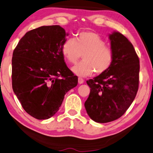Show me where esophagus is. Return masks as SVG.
Returning <instances> with one entry per match:
<instances>
[{"instance_id":"34e87169","label":"esophagus","mask_w":153,"mask_h":153,"mask_svg":"<svg viewBox=\"0 0 153 153\" xmlns=\"http://www.w3.org/2000/svg\"><path fill=\"white\" fill-rule=\"evenodd\" d=\"M84 82V79L81 78H78V83L79 84H82Z\"/></svg>"}]
</instances>
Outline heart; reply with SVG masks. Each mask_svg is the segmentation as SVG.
Instances as JSON below:
<instances>
[{
	"instance_id": "obj_1",
	"label": "heart",
	"mask_w": 153,
	"mask_h": 153,
	"mask_svg": "<svg viewBox=\"0 0 153 153\" xmlns=\"http://www.w3.org/2000/svg\"><path fill=\"white\" fill-rule=\"evenodd\" d=\"M61 52L67 61L75 63L83 54V61L72 68V72L80 77L101 74L107 71L113 61V52L99 34L93 32L78 34L75 41L67 39L61 46Z\"/></svg>"
}]
</instances>
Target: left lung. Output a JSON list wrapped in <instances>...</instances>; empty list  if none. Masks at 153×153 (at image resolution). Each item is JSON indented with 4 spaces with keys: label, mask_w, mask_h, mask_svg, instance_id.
Listing matches in <instances>:
<instances>
[{
    "label": "left lung",
    "mask_w": 153,
    "mask_h": 153,
    "mask_svg": "<svg viewBox=\"0 0 153 153\" xmlns=\"http://www.w3.org/2000/svg\"><path fill=\"white\" fill-rule=\"evenodd\" d=\"M113 61L107 71L87 80L90 88L85 102L87 113L97 123H107L124 114L138 90L140 61L134 47L122 34H109Z\"/></svg>",
    "instance_id": "obj_1"
}]
</instances>
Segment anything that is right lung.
I'll return each instance as SVG.
<instances>
[{"label": "right lung", "instance_id": "add662e5", "mask_svg": "<svg viewBox=\"0 0 153 153\" xmlns=\"http://www.w3.org/2000/svg\"><path fill=\"white\" fill-rule=\"evenodd\" d=\"M65 36L59 25L42 26L27 32L13 51V90L25 111L36 119L53 117L65 93L78 85L61 52Z\"/></svg>", "mask_w": 153, "mask_h": 153}]
</instances>
